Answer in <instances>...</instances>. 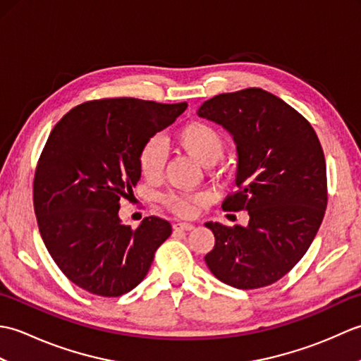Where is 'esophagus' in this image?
Segmentation results:
<instances>
[{"mask_svg": "<svg viewBox=\"0 0 361 361\" xmlns=\"http://www.w3.org/2000/svg\"><path fill=\"white\" fill-rule=\"evenodd\" d=\"M173 228L176 231H190V229H194V225L188 224V221H180V224H175Z\"/></svg>", "mask_w": 361, "mask_h": 361, "instance_id": "1", "label": "esophagus"}]
</instances>
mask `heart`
<instances>
[{"mask_svg": "<svg viewBox=\"0 0 361 361\" xmlns=\"http://www.w3.org/2000/svg\"><path fill=\"white\" fill-rule=\"evenodd\" d=\"M175 142L181 150H185L189 157H192L203 166L216 164L224 155L225 141L217 128L206 124L202 121H192L183 126L175 133ZM137 166L145 178L153 180L163 173L166 166L164 145L158 136H150L141 145L137 152ZM209 200V195L200 194H185V192H169L164 195V203L169 209L183 217H189L195 211Z\"/></svg>", "mask_w": 361, "mask_h": 361, "instance_id": "b5f03b06", "label": "heart"}]
</instances>
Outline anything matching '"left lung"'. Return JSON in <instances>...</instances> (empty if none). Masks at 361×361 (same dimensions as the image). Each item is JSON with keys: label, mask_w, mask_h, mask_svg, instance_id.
Here are the masks:
<instances>
[{"label": "left lung", "mask_w": 361, "mask_h": 361, "mask_svg": "<svg viewBox=\"0 0 361 361\" xmlns=\"http://www.w3.org/2000/svg\"><path fill=\"white\" fill-rule=\"evenodd\" d=\"M198 116L233 135L237 190L221 208L245 209L250 216L247 226L206 221L216 237L206 265L235 288L270 286L301 260L323 221V147L302 114L260 88L214 96L198 109Z\"/></svg>", "instance_id": "left-lung-1"}]
</instances>
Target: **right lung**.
<instances>
[{"mask_svg":"<svg viewBox=\"0 0 361 361\" xmlns=\"http://www.w3.org/2000/svg\"><path fill=\"white\" fill-rule=\"evenodd\" d=\"M186 106L99 99L74 106L52 128L34 176V209L51 257L75 286L113 298L145 278L172 226L155 216L136 229L122 225L119 202L141 178L144 141Z\"/></svg>","mask_w":361,"mask_h":361,"instance_id":"obj_1","label":"right lung"}]
</instances>
